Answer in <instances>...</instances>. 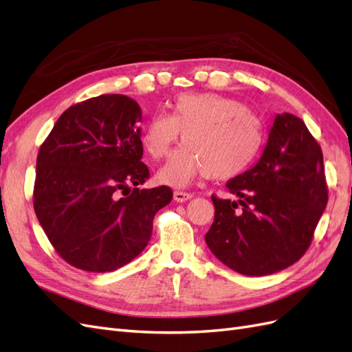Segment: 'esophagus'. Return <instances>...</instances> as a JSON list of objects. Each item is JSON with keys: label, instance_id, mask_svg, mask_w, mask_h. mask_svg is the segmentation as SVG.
I'll return each instance as SVG.
<instances>
[{"label": "esophagus", "instance_id": "esophagus-1", "mask_svg": "<svg viewBox=\"0 0 352 352\" xmlns=\"http://www.w3.org/2000/svg\"><path fill=\"white\" fill-rule=\"evenodd\" d=\"M173 198L176 202H186L188 199L192 198V194H188V192H182V190H175Z\"/></svg>", "mask_w": 352, "mask_h": 352}]
</instances>
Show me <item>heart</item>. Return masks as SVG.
I'll return each instance as SVG.
<instances>
[{
	"label": "heart",
	"instance_id": "b5f03b06",
	"mask_svg": "<svg viewBox=\"0 0 352 352\" xmlns=\"http://www.w3.org/2000/svg\"><path fill=\"white\" fill-rule=\"evenodd\" d=\"M182 133L184 146L160 170V184L184 188L198 175L230 179L241 175L263 144L258 116L235 100L214 92L182 94L168 102V114H155L141 136L153 160L168 155Z\"/></svg>",
	"mask_w": 352,
	"mask_h": 352
}]
</instances>
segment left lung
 Returning a JSON list of instances; mask_svg holds the SVG:
<instances>
[{"label": "left lung", "instance_id": "1", "mask_svg": "<svg viewBox=\"0 0 352 352\" xmlns=\"http://www.w3.org/2000/svg\"><path fill=\"white\" fill-rule=\"evenodd\" d=\"M236 201L211 197L210 251L245 276L278 273L300 260L327 204L322 148L294 114H276L261 157L226 184Z\"/></svg>", "mask_w": 352, "mask_h": 352}]
</instances>
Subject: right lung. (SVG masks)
<instances>
[{
	"label": "right lung",
	"instance_id": "add662e5",
	"mask_svg": "<svg viewBox=\"0 0 352 352\" xmlns=\"http://www.w3.org/2000/svg\"><path fill=\"white\" fill-rule=\"evenodd\" d=\"M141 120L135 100L100 95L63 113L39 148L34 208L73 267L105 273L131 263L150 242L155 212L173 198L168 186L140 188L150 177Z\"/></svg>",
	"mask_w": 352,
	"mask_h": 352
}]
</instances>
